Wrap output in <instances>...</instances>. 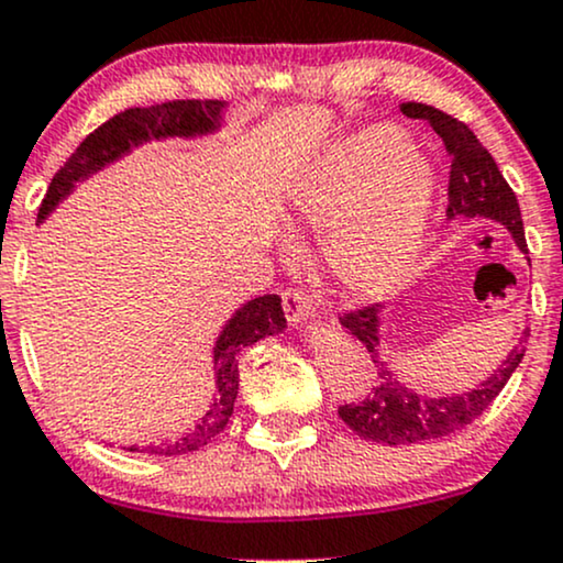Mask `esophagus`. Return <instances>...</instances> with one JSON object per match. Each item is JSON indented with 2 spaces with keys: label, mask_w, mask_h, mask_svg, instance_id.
Returning a JSON list of instances; mask_svg holds the SVG:
<instances>
[{
  "label": "esophagus",
  "mask_w": 563,
  "mask_h": 563,
  "mask_svg": "<svg viewBox=\"0 0 563 563\" xmlns=\"http://www.w3.org/2000/svg\"><path fill=\"white\" fill-rule=\"evenodd\" d=\"M283 312H286V320L290 322V325L299 328L309 318H312L314 309H312V301H309L301 290L288 288L286 294H283Z\"/></svg>",
  "instance_id": "esophagus-1"
}]
</instances>
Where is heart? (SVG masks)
<instances>
[{
    "label": "heart",
    "mask_w": 563,
    "mask_h": 563,
    "mask_svg": "<svg viewBox=\"0 0 563 563\" xmlns=\"http://www.w3.org/2000/svg\"><path fill=\"white\" fill-rule=\"evenodd\" d=\"M434 203V172L391 124H373L328 145L290 187L288 224L320 238L341 294L371 301L416 269Z\"/></svg>",
    "instance_id": "heart-1"
}]
</instances>
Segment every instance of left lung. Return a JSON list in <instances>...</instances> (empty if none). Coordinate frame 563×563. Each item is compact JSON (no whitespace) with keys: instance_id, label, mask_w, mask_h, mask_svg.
I'll return each mask as SVG.
<instances>
[{"instance_id":"obj_1","label":"left lung","mask_w":563,"mask_h":563,"mask_svg":"<svg viewBox=\"0 0 563 563\" xmlns=\"http://www.w3.org/2000/svg\"><path fill=\"white\" fill-rule=\"evenodd\" d=\"M402 113L407 119L429 121V126L444 142V151L450 156L448 219H495L510 232L519 251L527 254L519 200L503 179L487 147L476 140V134L463 121L452 119V115L431 106H423V102H402ZM380 320H384V303H371V307L341 318V325L354 339L363 341V346L371 352L373 363L378 367V386H373L371 394H365L357 402L341 405L339 416L357 437L367 439V442L389 444V448L450 437L461 431L463 426L476 421L503 391V386L514 376L527 352L525 339H521L519 346L510 349L503 365L471 391L452 394V397H426V394L399 384L394 371H389L380 360Z\"/></svg>"}]
</instances>
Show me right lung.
Listing matches in <instances>:
<instances>
[{"label":"right lung","mask_w":563,"mask_h":563,"mask_svg":"<svg viewBox=\"0 0 563 563\" xmlns=\"http://www.w3.org/2000/svg\"><path fill=\"white\" fill-rule=\"evenodd\" d=\"M228 108L224 100H172L151 108H129L124 113H115L106 124L97 126L87 140L70 153V158L60 166L53 183L47 187L42 206H38V222H44L57 209L60 200H66L74 187L87 183L97 172L111 166L113 161L124 158L132 147L145 145L151 140L169 137H203L214 134L222 126V113ZM286 331V314H283L280 296L264 294L260 299L245 301L235 314L224 322L214 344V373L217 389L214 402L203 412V418L187 434L177 439H166L161 444L137 448L129 444V452H147V455H185V452L200 450L209 444L219 431L224 429L232 416V405L238 397V354L245 346L256 344L267 335Z\"/></svg>","instance_id":"right-lung-1"}]
</instances>
